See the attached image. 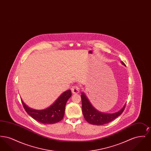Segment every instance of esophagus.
I'll list each match as a JSON object with an SVG mask.
<instances>
[{
    "instance_id": "esophagus-1",
    "label": "esophagus",
    "mask_w": 151,
    "mask_h": 151,
    "mask_svg": "<svg viewBox=\"0 0 151 151\" xmlns=\"http://www.w3.org/2000/svg\"><path fill=\"white\" fill-rule=\"evenodd\" d=\"M71 91H72V93H79V92H80V88L78 86H73L71 88Z\"/></svg>"
}]
</instances>
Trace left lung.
<instances>
[{
    "instance_id": "obj_1",
    "label": "left lung",
    "mask_w": 151,
    "mask_h": 151,
    "mask_svg": "<svg viewBox=\"0 0 151 151\" xmlns=\"http://www.w3.org/2000/svg\"><path fill=\"white\" fill-rule=\"evenodd\" d=\"M122 63L126 66L123 62ZM81 98L84 117L89 123L93 125H103L113 121L122 114L126 106L125 104L120 110L114 113H105L94 108L84 92L81 93Z\"/></svg>"
}]
</instances>
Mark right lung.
Here are the masks:
<instances>
[{
    "label": "right lung",
    "mask_w": 151,
    "mask_h": 151,
    "mask_svg": "<svg viewBox=\"0 0 151 151\" xmlns=\"http://www.w3.org/2000/svg\"><path fill=\"white\" fill-rule=\"evenodd\" d=\"M71 95V90H67L61 94L49 107L42 110L29 108L22 99V104L27 113L38 122L43 124H54L63 118L66 103Z\"/></svg>",
    "instance_id": "1"
}]
</instances>
